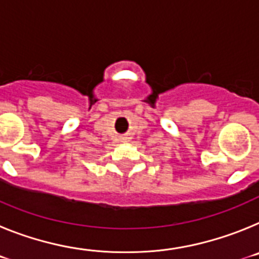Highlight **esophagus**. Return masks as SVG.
<instances>
[{"mask_svg": "<svg viewBox=\"0 0 259 259\" xmlns=\"http://www.w3.org/2000/svg\"><path fill=\"white\" fill-rule=\"evenodd\" d=\"M122 141H123V143H125V141H127V137H123Z\"/></svg>", "mask_w": 259, "mask_h": 259, "instance_id": "esophagus-1", "label": "esophagus"}]
</instances>
